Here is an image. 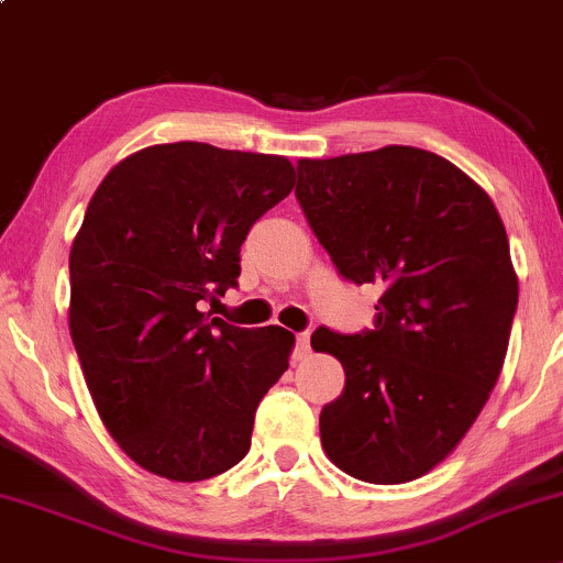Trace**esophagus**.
<instances>
[{"label": "esophagus", "mask_w": 563, "mask_h": 563, "mask_svg": "<svg viewBox=\"0 0 563 563\" xmlns=\"http://www.w3.org/2000/svg\"><path fill=\"white\" fill-rule=\"evenodd\" d=\"M309 352H312V346H309V331H303V333L296 335L294 360H303V357H309Z\"/></svg>", "instance_id": "esophagus-1"}]
</instances>
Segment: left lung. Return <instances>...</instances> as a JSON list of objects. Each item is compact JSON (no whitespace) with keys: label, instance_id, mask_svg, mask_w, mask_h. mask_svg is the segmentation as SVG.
Returning a JSON list of instances; mask_svg holds the SVG:
<instances>
[{"label":"left lung","instance_id":"8db88e82","mask_svg":"<svg viewBox=\"0 0 563 563\" xmlns=\"http://www.w3.org/2000/svg\"><path fill=\"white\" fill-rule=\"evenodd\" d=\"M296 174L339 275L380 290L373 328L312 333L346 373L322 450L354 479L412 482L466 437L503 371L519 303L506 228L468 174L421 147L303 158Z\"/></svg>","mask_w":563,"mask_h":563}]
</instances>
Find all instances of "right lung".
<instances>
[{
  "label": "right lung",
  "mask_w": 563,
  "mask_h": 563,
  "mask_svg": "<svg viewBox=\"0 0 563 563\" xmlns=\"http://www.w3.org/2000/svg\"><path fill=\"white\" fill-rule=\"evenodd\" d=\"M288 158L153 145L108 172L70 249V339L97 412L153 474L200 482L241 463L294 333L203 312L238 288L241 245L294 190Z\"/></svg>",
  "instance_id": "right-lung-1"
}]
</instances>
